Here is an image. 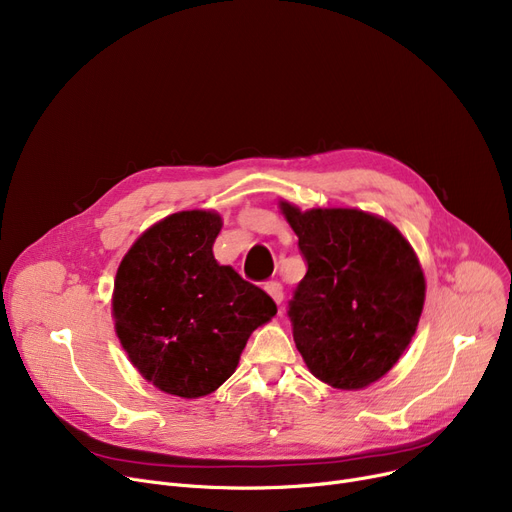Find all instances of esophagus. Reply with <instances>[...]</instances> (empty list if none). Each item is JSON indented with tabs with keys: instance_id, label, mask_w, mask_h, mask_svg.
I'll list each match as a JSON object with an SVG mask.
<instances>
[{
	"instance_id": "esophagus-1",
	"label": "esophagus",
	"mask_w": 512,
	"mask_h": 512,
	"mask_svg": "<svg viewBox=\"0 0 512 512\" xmlns=\"http://www.w3.org/2000/svg\"><path fill=\"white\" fill-rule=\"evenodd\" d=\"M265 292L270 294V297L280 305L282 303V299H284V288H282V284L280 282H265Z\"/></svg>"
}]
</instances>
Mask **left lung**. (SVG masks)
<instances>
[{
  "label": "left lung",
  "instance_id": "left-lung-1",
  "mask_svg": "<svg viewBox=\"0 0 512 512\" xmlns=\"http://www.w3.org/2000/svg\"><path fill=\"white\" fill-rule=\"evenodd\" d=\"M280 209L307 263L288 317L309 371L340 390L378 382L405 353L423 311L413 247L390 222L359 209L301 211L286 201Z\"/></svg>",
  "mask_w": 512,
  "mask_h": 512
}]
</instances>
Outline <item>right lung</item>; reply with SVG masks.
<instances>
[{"mask_svg": "<svg viewBox=\"0 0 512 512\" xmlns=\"http://www.w3.org/2000/svg\"><path fill=\"white\" fill-rule=\"evenodd\" d=\"M222 218L180 211L124 255L114 282L116 334L130 363L161 392L199 398L234 373L253 330L276 303L213 257Z\"/></svg>", "mask_w": 512, "mask_h": 512, "instance_id": "add662e5", "label": "right lung"}]
</instances>
